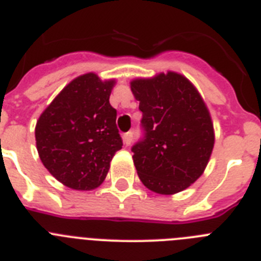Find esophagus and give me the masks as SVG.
<instances>
[{
    "label": "esophagus",
    "mask_w": 261,
    "mask_h": 261,
    "mask_svg": "<svg viewBox=\"0 0 261 261\" xmlns=\"http://www.w3.org/2000/svg\"><path fill=\"white\" fill-rule=\"evenodd\" d=\"M132 140H133V133L132 132H126L125 135L123 136V142L125 146H129V145L132 144Z\"/></svg>",
    "instance_id": "1"
}]
</instances>
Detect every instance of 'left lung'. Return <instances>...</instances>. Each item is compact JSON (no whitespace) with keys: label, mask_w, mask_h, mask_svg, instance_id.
Wrapping results in <instances>:
<instances>
[{"label":"left lung","mask_w":261,"mask_h":261,"mask_svg":"<svg viewBox=\"0 0 261 261\" xmlns=\"http://www.w3.org/2000/svg\"><path fill=\"white\" fill-rule=\"evenodd\" d=\"M130 90L142 112L145 137L132 147L138 177L159 195L187 190L202 175L214 146L211 112L193 84L167 71L136 78Z\"/></svg>","instance_id":"1"}]
</instances>
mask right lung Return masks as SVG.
I'll return each instance as SVG.
<instances>
[{"mask_svg": "<svg viewBox=\"0 0 261 261\" xmlns=\"http://www.w3.org/2000/svg\"><path fill=\"white\" fill-rule=\"evenodd\" d=\"M116 80L102 81L86 73L69 82L39 116L36 149L48 171L60 183L91 191L105 181L123 141L116 110L110 105Z\"/></svg>", "mask_w": 261, "mask_h": 261, "instance_id": "right-lung-1", "label": "right lung"}]
</instances>
